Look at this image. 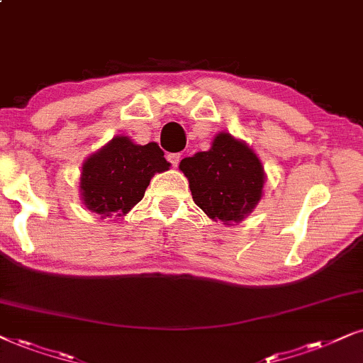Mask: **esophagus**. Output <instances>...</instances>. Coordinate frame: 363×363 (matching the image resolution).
<instances>
[{"label":"esophagus","instance_id":"obj_1","mask_svg":"<svg viewBox=\"0 0 363 363\" xmlns=\"http://www.w3.org/2000/svg\"><path fill=\"white\" fill-rule=\"evenodd\" d=\"M167 159H169V162L172 164V167H177L179 166V162H181V154H169L167 155Z\"/></svg>","mask_w":363,"mask_h":363}]
</instances>
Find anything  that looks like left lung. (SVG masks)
Listing matches in <instances>:
<instances>
[{
	"mask_svg": "<svg viewBox=\"0 0 363 363\" xmlns=\"http://www.w3.org/2000/svg\"><path fill=\"white\" fill-rule=\"evenodd\" d=\"M189 181L194 203L213 221L241 223L263 197L266 172L253 149L228 132H219L206 152L179 164Z\"/></svg>",
	"mask_w": 363,
	"mask_h": 363,
	"instance_id": "1",
	"label": "left lung"
}]
</instances>
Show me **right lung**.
Instances as JSON below:
<instances>
[{
    "label": "right lung",
    "instance_id": "add662e5",
    "mask_svg": "<svg viewBox=\"0 0 363 363\" xmlns=\"http://www.w3.org/2000/svg\"><path fill=\"white\" fill-rule=\"evenodd\" d=\"M169 166L155 142L139 145L130 137L116 135L84 160L82 203L100 218H122L144 197L150 179Z\"/></svg>",
    "mask_w": 363,
    "mask_h": 363
}]
</instances>
